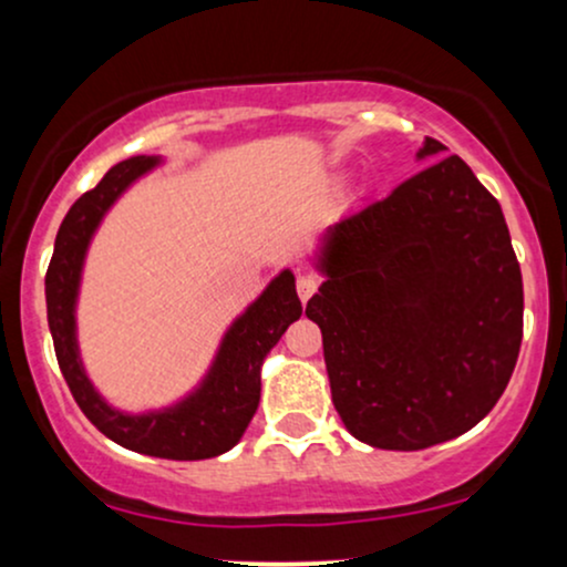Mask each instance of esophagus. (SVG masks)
<instances>
[{
    "label": "esophagus",
    "instance_id": "obj_1",
    "mask_svg": "<svg viewBox=\"0 0 567 567\" xmlns=\"http://www.w3.org/2000/svg\"><path fill=\"white\" fill-rule=\"evenodd\" d=\"M317 285H320V282H317V277H311V275H301V277H298L296 288H298V296H301V301H309V298L315 296Z\"/></svg>",
    "mask_w": 567,
    "mask_h": 567
}]
</instances>
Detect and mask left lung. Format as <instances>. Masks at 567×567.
<instances>
[{
    "label": "left lung",
    "mask_w": 567,
    "mask_h": 567,
    "mask_svg": "<svg viewBox=\"0 0 567 567\" xmlns=\"http://www.w3.org/2000/svg\"><path fill=\"white\" fill-rule=\"evenodd\" d=\"M426 138L424 171L330 226L306 303L333 405L357 440L424 451L470 432L523 343V275L498 199Z\"/></svg>",
    "instance_id": "left-lung-1"
}]
</instances>
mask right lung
I'll list each match as a JSON object with an SVG mask.
<instances>
[{
  "instance_id": "add662e5",
  "label": "right lung",
  "mask_w": 567,
  "mask_h": 567,
  "mask_svg": "<svg viewBox=\"0 0 567 567\" xmlns=\"http://www.w3.org/2000/svg\"><path fill=\"white\" fill-rule=\"evenodd\" d=\"M157 157H130L71 205L55 237L44 277L48 322L55 357L82 413L116 445L173 461H199L226 453L239 442L261 400V365L290 322L301 317L296 279L282 271L256 303L231 324L210 373L194 394L162 413L127 415L109 408L84 375L76 349L74 303L90 237L125 188L157 165Z\"/></svg>"
}]
</instances>
